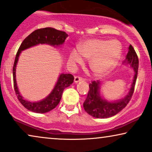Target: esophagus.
Segmentation results:
<instances>
[{
    "mask_svg": "<svg viewBox=\"0 0 152 152\" xmlns=\"http://www.w3.org/2000/svg\"><path fill=\"white\" fill-rule=\"evenodd\" d=\"M83 78H81L80 77H78V76H75L74 77V83H78L80 81H82Z\"/></svg>",
    "mask_w": 152,
    "mask_h": 152,
    "instance_id": "1",
    "label": "esophagus"
}]
</instances>
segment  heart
Returning <instances> with one entry per match:
<instances>
[{"label":"heart","mask_w":152,"mask_h":152,"mask_svg":"<svg viewBox=\"0 0 152 152\" xmlns=\"http://www.w3.org/2000/svg\"><path fill=\"white\" fill-rule=\"evenodd\" d=\"M122 45L118 40L90 39L83 42L79 48H73L69 55L72 64H83L89 59V66L95 75L104 76L113 70L120 61Z\"/></svg>","instance_id":"1"}]
</instances>
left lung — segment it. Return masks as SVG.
<instances>
[{"label": "left lung", "instance_id": "obj_1", "mask_svg": "<svg viewBox=\"0 0 152 152\" xmlns=\"http://www.w3.org/2000/svg\"><path fill=\"white\" fill-rule=\"evenodd\" d=\"M128 50L126 59L123 62L122 64L130 66L134 71L132 83L128 92L124 98L115 101H108L101 94L100 88L102 83L99 80L92 81V83L89 85L90 90L88 91L86 99L83 103V108L87 113L93 117L105 119L114 116L124 108L130 101L136 82L139 62L136 53L133 46H129Z\"/></svg>", "mask_w": 152, "mask_h": 152}]
</instances>
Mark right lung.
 <instances>
[{
  "label": "right lung",
  "instance_id": "add662e5",
  "mask_svg": "<svg viewBox=\"0 0 152 152\" xmlns=\"http://www.w3.org/2000/svg\"><path fill=\"white\" fill-rule=\"evenodd\" d=\"M67 37L68 35L65 32L58 30L51 27H47L32 32L23 40L20 46L13 66L14 87L18 99L28 110L37 113H45L55 108L60 103L64 90L73 83L74 78V76L70 74L61 73L51 92L45 98L38 102H30L26 99L19 92L16 79V68L21 52L39 44H46L53 47L60 48L64 44Z\"/></svg>",
  "mask_w": 152,
  "mask_h": 152
}]
</instances>
